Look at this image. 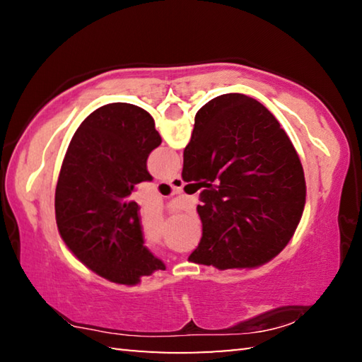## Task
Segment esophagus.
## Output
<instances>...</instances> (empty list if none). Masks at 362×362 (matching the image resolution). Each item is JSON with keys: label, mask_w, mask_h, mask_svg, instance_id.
<instances>
[{"label": "esophagus", "mask_w": 362, "mask_h": 362, "mask_svg": "<svg viewBox=\"0 0 362 362\" xmlns=\"http://www.w3.org/2000/svg\"><path fill=\"white\" fill-rule=\"evenodd\" d=\"M168 183H169V185L173 187V188L180 189V188L183 187V179L180 177V174H175V175L173 177V179L168 180Z\"/></svg>", "instance_id": "esophagus-1"}]
</instances>
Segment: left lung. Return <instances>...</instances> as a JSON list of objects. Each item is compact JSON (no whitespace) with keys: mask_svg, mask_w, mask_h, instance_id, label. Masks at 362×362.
<instances>
[{"mask_svg":"<svg viewBox=\"0 0 362 362\" xmlns=\"http://www.w3.org/2000/svg\"><path fill=\"white\" fill-rule=\"evenodd\" d=\"M161 145L148 112L132 103L97 108L78 127L56 187V220L73 254L99 276L137 284L163 260L145 246L140 207L129 194L151 182L146 158Z\"/></svg>","mask_w":362,"mask_h":362,"instance_id":"obj_1","label":"left lung"}]
</instances>
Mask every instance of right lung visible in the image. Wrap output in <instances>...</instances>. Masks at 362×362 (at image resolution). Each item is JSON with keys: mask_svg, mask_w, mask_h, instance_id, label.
Wrapping results in <instances>:
<instances>
[{"mask_svg": "<svg viewBox=\"0 0 362 362\" xmlns=\"http://www.w3.org/2000/svg\"><path fill=\"white\" fill-rule=\"evenodd\" d=\"M182 177L209 188L198 206L203 238L189 262L260 267L296 233L306 196L302 163L278 119L252 97L223 94L198 110Z\"/></svg>", "mask_w": 362, "mask_h": 362, "instance_id": "right-lung-1", "label": "right lung"}]
</instances>
